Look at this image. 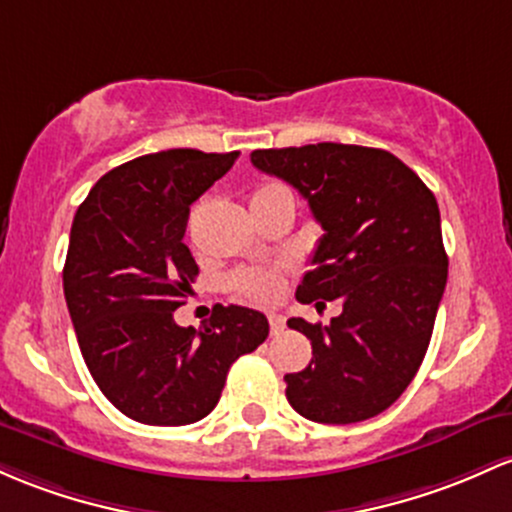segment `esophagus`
<instances>
[{
    "label": "esophagus",
    "mask_w": 512,
    "mask_h": 512,
    "mask_svg": "<svg viewBox=\"0 0 512 512\" xmlns=\"http://www.w3.org/2000/svg\"><path fill=\"white\" fill-rule=\"evenodd\" d=\"M269 328H272V335H279L284 330V318L279 313H269Z\"/></svg>",
    "instance_id": "esophagus-1"
}]
</instances>
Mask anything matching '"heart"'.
Returning <instances> with one entry per match:
<instances>
[{"instance_id": "1", "label": "heart", "mask_w": 512, "mask_h": 512, "mask_svg": "<svg viewBox=\"0 0 512 512\" xmlns=\"http://www.w3.org/2000/svg\"><path fill=\"white\" fill-rule=\"evenodd\" d=\"M272 189H277V184H262L252 196L272 192ZM282 286L284 279L279 272H247L235 279V289L252 301H274L282 294Z\"/></svg>"}]
</instances>
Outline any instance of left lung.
Listing matches in <instances>:
<instances>
[{
  "mask_svg": "<svg viewBox=\"0 0 512 512\" xmlns=\"http://www.w3.org/2000/svg\"><path fill=\"white\" fill-rule=\"evenodd\" d=\"M250 160L299 189L323 228L296 299H342L330 325L286 320L313 347L308 367L284 376L291 408L328 425L384 413L418 374L445 294L435 194L396 155L364 145L255 150Z\"/></svg>",
  "mask_w": 512,
  "mask_h": 512,
  "instance_id": "8db88e82",
  "label": "left lung"
}]
</instances>
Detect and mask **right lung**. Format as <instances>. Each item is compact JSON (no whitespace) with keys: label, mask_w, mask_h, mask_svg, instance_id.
Returning a JSON list of instances; mask_svg holds the SVG:
<instances>
[{"label":"right lung","mask_w":512,"mask_h":512,"mask_svg":"<svg viewBox=\"0 0 512 512\" xmlns=\"http://www.w3.org/2000/svg\"><path fill=\"white\" fill-rule=\"evenodd\" d=\"M238 155L174 148L123 162L94 184L72 221L63 289L84 364L138 423L206 418L230 364L269 335L265 313L245 306L218 303L199 330L174 323L199 274L182 240L189 206Z\"/></svg>","instance_id":"obj_1"}]
</instances>
